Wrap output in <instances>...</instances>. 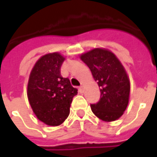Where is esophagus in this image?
Here are the masks:
<instances>
[{
	"mask_svg": "<svg viewBox=\"0 0 157 157\" xmlns=\"http://www.w3.org/2000/svg\"><path fill=\"white\" fill-rule=\"evenodd\" d=\"M78 90H79L80 93H83V86H80L78 87Z\"/></svg>",
	"mask_w": 157,
	"mask_h": 157,
	"instance_id": "1",
	"label": "esophagus"
}]
</instances>
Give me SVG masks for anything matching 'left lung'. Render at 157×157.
Masks as SVG:
<instances>
[{"label":"left lung","instance_id":"left-lung-1","mask_svg":"<svg viewBox=\"0 0 157 157\" xmlns=\"http://www.w3.org/2000/svg\"><path fill=\"white\" fill-rule=\"evenodd\" d=\"M81 60L91 70L100 88V99L91 104L94 114L104 121H113L123 114L130 93L128 74L116 56L105 49H94L82 54Z\"/></svg>","mask_w":157,"mask_h":157}]
</instances>
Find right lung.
I'll list each match as a JSON object with an SVG mask.
<instances>
[{
	"instance_id": "1",
	"label": "right lung",
	"mask_w": 157,
	"mask_h": 157,
	"mask_svg": "<svg viewBox=\"0 0 157 157\" xmlns=\"http://www.w3.org/2000/svg\"><path fill=\"white\" fill-rule=\"evenodd\" d=\"M64 57L59 53L39 58L30 72L28 99L38 120L49 126H58L68 117L73 97L78 94L68 78L61 76Z\"/></svg>"
}]
</instances>
